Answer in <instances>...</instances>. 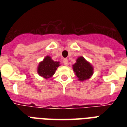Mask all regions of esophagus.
Returning a JSON list of instances; mask_svg holds the SVG:
<instances>
[{
    "label": "esophagus",
    "mask_w": 127,
    "mask_h": 127,
    "mask_svg": "<svg viewBox=\"0 0 127 127\" xmlns=\"http://www.w3.org/2000/svg\"><path fill=\"white\" fill-rule=\"evenodd\" d=\"M63 63L65 66L68 65V61L67 59H63Z\"/></svg>",
    "instance_id": "obj_1"
}]
</instances>
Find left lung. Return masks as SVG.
Instances as JSON below:
<instances>
[{
    "instance_id": "1",
    "label": "left lung",
    "mask_w": 127,
    "mask_h": 127,
    "mask_svg": "<svg viewBox=\"0 0 127 127\" xmlns=\"http://www.w3.org/2000/svg\"><path fill=\"white\" fill-rule=\"evenodd\" d=\"M72 68L76 76L78 78V80L80 81L89 79L94 73V68L92 64L83 57L78 58L76 63L72 65Z\"/></svg>"
}]
</instances>
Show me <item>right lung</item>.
I'll use <instances>...</instances> for the list:
<instances>
[{"label": "right lung", "mask_w": 127, "mask_h": 127, "mask_svg": "<svg viewBox=\"0 0 127 127\" xmlns=\"http://www.w3.org/2000/svg\"><path fill=\"white\" fill-rule=\"evenodd\" d=\"M60 63L54 61L49 56L44 58L43 61L39 63L37 66V73L39 76L47 79L53 76L55 71L60 66Z\"/></svg>", "instance_id": "right-lung-1"}]
</instances>
